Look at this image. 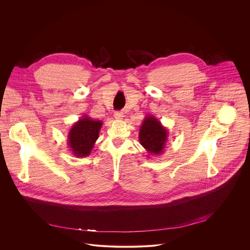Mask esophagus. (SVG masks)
Returning <instances> with one entry per match:
<instances>
[{"instance_id":"obj_1","label":"esophagus","mask_w":250,"mask_h":250,"mask_svg":"<svg viewBox=\"0 0 250 250\" xmlns=\"http://www.w3.org/2000/svg\"><path fill=\"white\" fill-rule=\"evenodd\" d=\"M114 117L117 119V120H122L124 118V113L123 112H115L114 114Z\"/></svg>"}]
</instances>
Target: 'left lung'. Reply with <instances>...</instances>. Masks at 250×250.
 Wrapping results in <instances>:
<instances>
[{
    "label": "left lung",
    "mask_w": 250,
    "mask_h": 250,
    "mask_svg": "<svg viewBox=\"0 0 250 250\" xmlns=\"http://www.w3.org/2000/svg\"><path fill=\"white\" fill-rule=\"evenodd\" d=\"M167 129L153 116L146 117L139 129V141L151 155L163 152L167 141Z\"/></svg>",
    "instance_id": "left-lung-1"
}]
</instances>
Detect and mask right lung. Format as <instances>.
<instances>
[{
	"label": "right lung",
	"instance_id": "add662e5",
	"mask_svg": "<svg viewBox=\"0 0 250 250\" xmlns=\"http://www.w3.org/2000/svg\"><path fill=\"white\" fill-rule=\"evenodd\" d=\"M102 125L101 121H93L88 116L74 124L68 134V146L75 156L85 157L91 153Z\"/></svg>",
	"mask_w": 250,
	"mask_h": 250
}]
</instances>
